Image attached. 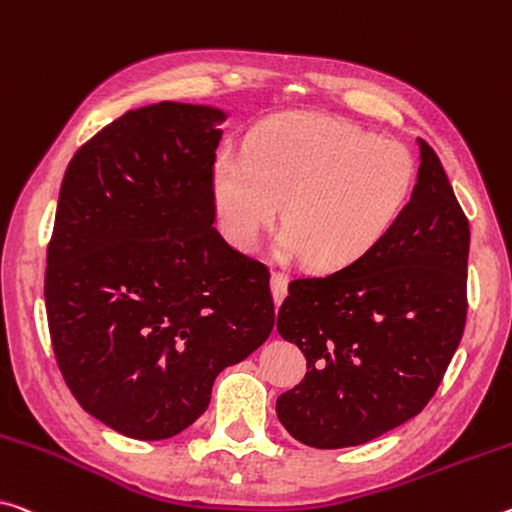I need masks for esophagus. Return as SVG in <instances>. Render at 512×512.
<instances>
[{
  "instance_id": "obj_1",
  "label": "esophagus",
  "mask_w": 512,
  "mask_h": 512,
  "mask_svg": "<svg viewBox=\"0 0 512 512\" xmlns=\"http://www.w3.org/2000/svg\"><path fill=\"white\" fill-rule=\"evenodd\" d=\"M287 287H289V278H287V273H282V271H273V273H271V291H273L275 303H282V298L287 296Z\"/></svg>"
}]
</instances>
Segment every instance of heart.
Wrapping results in <instances>:
<instances>
[{
  "instance_id": "b5f03b06",
  "label": "heart",
  "mask_w": 512,
  "mask_h": 512,
  "mask_svg": "<svg viewBox=\"0 0 512 512\" xmlns=\"http://www.w3.org/2000/svg\"><path fill=\"white\" fill-rule=\"evenodd\" d=\"M415 175V157L399 141L346 120L289 116L259 127L243 154H218L209 186L218 225L237 248L257 246L282 202L280 248L339 271L389 237Z\"/></svg>"
}]
</instances>
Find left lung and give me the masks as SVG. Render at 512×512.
Wrapping results in <instances>:
<instances>
[{
	"instance_id": "1",
	"label": "left lung",
	"mask_w": 512,
	"mask_h": 512,
	"mask_svg": "<svg viewBox=\"0 0 512 512\" xmlns=\"http://www.w3.org/2000/svg\"><path fill=\"white\" fill-rule=\"evenodd\" d=\"M417 141L415 191L389 237L348 269L291 280L280 305L278 332L307 373L275 412L314 449L371 442L417 417L462 339L469 221L440 157Z\"/></svg>"
}]
</instances>
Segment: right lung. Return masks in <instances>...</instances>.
Wrapping results in <instances>:
<instances>
[{"label":"right lung","mask_w":512,"mask_h":512,"mask_svg":"<svg viewBox=\"0 0 512 512\" xmlns=\"http://www.w3.org/2000/svg\"><path fill=\"white\" fill-rule=\"evenodd\" d=\"M223 120L182 102L127 111L63 175L45 271L56 364L88 415L134 440L191 426L275 323L269 269L214 227Z\"/></svg>","instance_id":"obj_1"}]
</instances>
